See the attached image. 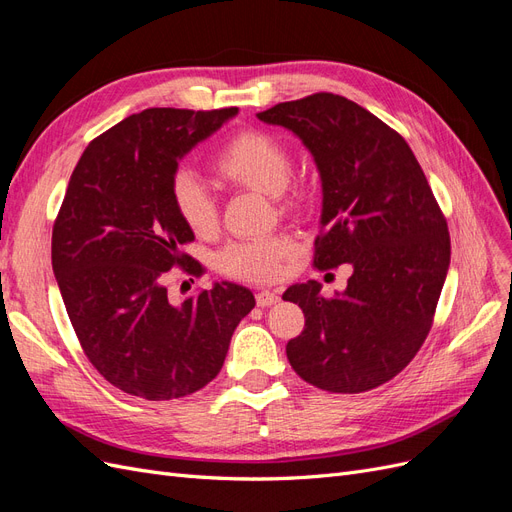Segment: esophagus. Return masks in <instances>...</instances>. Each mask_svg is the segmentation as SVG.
<instances>
[{
    "instance_id": "esophagus-1",
    "label": "esophagus",
    "mask_w": 512,
    "mask_h": 512,
    "mask_svg": "<svg viewBox=\"0 0 512 512\" xmlns=\"http://www.w3.org/2000/svg\"><path fill=\"white\" fill-rule=\"evenodd\" d=\"M277 301H280V294H277V292H271V290H260V292L256 294V303H258V307H271V305H275Z\"/></svg>"
}]
</instances>
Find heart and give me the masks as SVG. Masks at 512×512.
<instances>
[{
    "mask_svg": "<svg viewBox=\"0 0 512 512\" xmlns=\"http://www.w3.org/2000/svg\"><path fill=\"white\" fill-rule=\"evenodd\" d=\"M292 153L282 138L267 130L243 128L232 132L213 153L211 173L232 190L269 194L284 215L301 213L307 207V188L290 175ZM170 205L179 222L194 235L205 237L218 224V207L211 194L188 170L170 179ZM297 254V245L286 235L230 243L218 254V269L241 282L267 284L280 277L284 262Z\"/></svg>",
    "mask_w": 512,
    "mask_h": 512,
    "instance_id": "heart-1",
    "label": "heart"
}]
</instances>
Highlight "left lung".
Listing matches in <instances>:
<instances>
[{
    "label": "left lung",
    "mask_w": 512,
    "mask_h": 512,
    "mask_svg": "<svg viewBox=\"0 0 512 512\" xmlns=\"http://www.w3.org/2000/svg\"><path fill=\"white\" fill-rule=\"evenodd\" d=\"M258 119L292 130L318 164L324 203L312 265L352 267L335 297H322L316 282L284 292L305 314L288 361L322 391L376 389L408 367L431 331L451 262L444 213L404 136L356 102L320 91Z\"/></svg>",
    "instance_id": "8db88e82"
}]
</instances>
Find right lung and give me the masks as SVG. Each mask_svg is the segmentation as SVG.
Listing matches in <instances>:
<instances>
[{
  "instance_id": "1",
  "label": "right lung",
  "mask_w": 512,
  "mask_h": 512,
  "mask_svg": "<svg viewBox=\"0 0 512 512\" xmlns=\"http://www.w3.org/2000/svg\"><path fill=\"white\" fill-rule=\"evenodd\" d=\"M237 108H145L87 145L53 224V273L79 344L98 374L149 401L185 397L220 374L230 337L256 305L237 284L173 303V267L194 241L170 205L177 160Z\"/></svg>"
}]
</instances>
